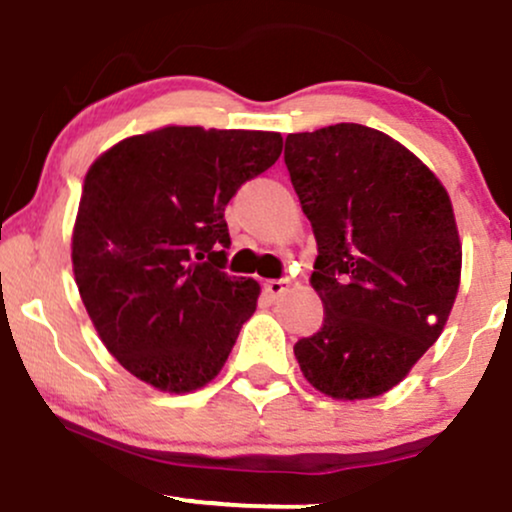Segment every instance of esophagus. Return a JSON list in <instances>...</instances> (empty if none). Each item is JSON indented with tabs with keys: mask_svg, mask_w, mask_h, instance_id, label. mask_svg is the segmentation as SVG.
Wrapping results in <instances>:
<instances>
[{
	"mask_svg": "<svg viewBox=\"0 0 512 512\" xmlns=\"http://www.w3.org/2000/svg\"><path fill=\"white\" fill-rule=\"evenodd\" d=\"M263 287H266V292L270 294V297H280V294L287 292V287H290V278L266 280V282H263Z\"/></svg>",
	"mask_w": 512,
	"mask_h": 512,
	"instance_id": "34e87169",
	"label": "esophagus"
}]
</instances>
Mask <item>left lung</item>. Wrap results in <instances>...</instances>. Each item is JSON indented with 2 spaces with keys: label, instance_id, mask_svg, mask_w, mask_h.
<instances>
[{
  "label": "left lung",
  "instance_id": "1",
  "mask_svg": "<svg viewBox=\"0 0 512 512\" xmlns=\"http://www.w3.org/2000/svg\"><path fill=\"white\" fill-rule=\"evenodd\" d=\"M285 165L318 256L326 318L294 345L311 386L364 400L398 386L438 340L460 287L453 206L434 172L362 124L290 134Z\"/></svg>",
  "mask_w": 512,
  "mask_h": 512
}]
</instances>
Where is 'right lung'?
Masks as SVG:
<instances>
[{
	"mask_svg": "<svg viewBox=\"0 0 512 512\" xmlns=\"http://www.w3.org/2000/svg\"><path fill=\"white\" fill-rule=\"evenodd\" d=\"M282 153L275 131L165 126L90 165L71 261L110 354L167 393L220 374L261 287L225 273V206Z\"/></svg>",
	"mask_w": 512,
	"mask_h": 512,
	"instance_id": "obj_1",
	"label": "right lung"
}]
</instances>
